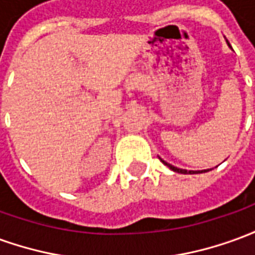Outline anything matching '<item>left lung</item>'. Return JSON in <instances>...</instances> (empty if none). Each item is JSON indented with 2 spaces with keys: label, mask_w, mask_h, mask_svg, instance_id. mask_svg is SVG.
I'll return each mask as SVG.
<instances>
[{
  "label": "left lung",
  "mask_w": 255,
  "mask_h": 255,
  "mask_svg": "<svg viewBox=\"0 0 255 255\" xmlns=\"http://www.w3.org/2000/svg\"><path fill=\"white\" fill-rule=\"evenodd\" d=\"M227 43H228V42H227ZM228 46H230V43H228ZM160 160H161V158H160ZM161 161H162V164L168 166L169 169H172L173 172H177V173H183V175H195V173H205V172L212 171V169H202V171H187V169H180V168H177V166L171 165V164H168V162H166V161H164V160H161Z\"/></svg>",
  "instance_id": "1"
}]
</instances>
